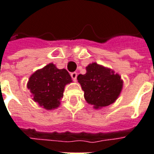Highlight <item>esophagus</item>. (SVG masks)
I'll return each mask as SVG.
<instances>
[{"label": "esophagus", "instance_id": "1", "mask_svg": "<svg viewBox=\"0 0 154 154\" xmlns=\"http://www.w3.org/2000/svg\"><path fill=\"white\" fill-rule=\"evenodd\" d=\"M71 77L72 78V80L73 81H77V72H72L71 73Z\"/></svg>", "mask_w": 154, "mask_h": 154}]
</instances>
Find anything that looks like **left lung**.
Instances as JSON below:
<instances>
[{
    "label": "left lung",
    "mask_w": 154,
    "mask_h": 154,
    "mask_svg": "<svg viewBox=\"0 0 154 154\" xmlns=\"http://www.w3.org/2000/svg\"><path fill=\"white\" fill-rule=\"evenodd\" d=\"M86 72L77 76L78 82L84 91V98L95 109L112 104L119 97L123 80L111 68L97 63H91L86 67Z\"/></svg>",
    "instance_id": "1"
}]
</instances>
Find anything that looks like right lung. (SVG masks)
<instances>
[{
	"instance_id": "obj_1",
	"label": "right lung",
	"mask_w": 154,
	"mask_h": 154,
	"mask_svg": "<svg viewBox=\"0 0 154 154\" xmlns=\"http://www.w3.org/2000/svg\"><path fill=\"white\" fill-rule=\"evenodd\" d=\"M71 82L72 77L66 69H59L51 63L31 75L27 87L38 105L53 110L60 107L65 86Z\"/></svg>"
}]
</instances>
